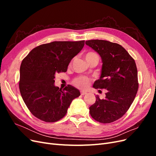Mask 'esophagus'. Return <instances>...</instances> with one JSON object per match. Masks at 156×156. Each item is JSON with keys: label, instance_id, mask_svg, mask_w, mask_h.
Returning a JSON list of instances; mask_svg holds the SVG:
<instances>
[{"label": "esophagus", "instance_id": "34e87169", "mask_svg": "<svg viewBox=\"0 0 156 156\" xmlns=\"http://www.w3.org/2000/svg\"><path fill=\"white\" fill-rule=\"evenodd\" d=\"M87 94V92H84V91H81V95H85V94Z\"/></svg>", "mask_w": 156, "mask_h": 156}]
</instances>
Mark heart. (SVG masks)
<instances>
[{
  "label": "heart",
  "instance_id": "heart-1",
  "mask_svg": "<svg viewBox=\"0 0 156 156\" xmlns=\"http://www.w3.org/2000/svg\"><path fill=\"white\" fill-rule=\"evenodd\" d=\"M84 57H85V59L87 62H89V61H90L93 59H98V55H97V53H95V52L88 51L84 55ZM72 62L73 60L71 61V62L69 63V66L72 65ZM73 83L75 87L80 89H86L88 87L90 83V80L87 77H79L75 78L73 80Z\"/></svg>",
  "mask_w": 156,
  "mask_h": 156
}]
</instances>
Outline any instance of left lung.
I'll return each instance as SVG.
<instances>
[{
    "label": "left lung",
    "instance_id": "left-lung-1",
    "mask_svg": "<svg viewBox=\"0 0 156 156\" xmlns=\"http://www.w3.org/2000/svg\"><path fill=\"white\" fill-rule=\"evenodd\" d=\"M85 44L100 55L102 60L100 79L94 87L106 89L105 99L96 96L89 107L93 119L103 124L120 119L129 109L139 88L137 69L134 59L122 45L102 40L86 41Z\"/></svg>",
    "mask_w": 156,
    "mask_h": 156
}]
</instances>
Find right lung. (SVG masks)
I'll list each match as a JSON object with an SVG mask.
<instances>
[{"mask_svg":"<svg viewBox=\"0 0 156 156\" xmlns=\"http://www.w3.org/2000/svg\"><path fill=\"white\" fill-rule=\"evenodd\" d=\"M84 41H53L33 49L23 60L19 87L27 108L37 119L58 121L66 115L79 90L69 84L55 87L56 73L66 72L70 61L81 51Z\"/></svg>","mask_w":156,"mask_h":156,"instance_id":"add662e5","label":"right lung"}]
</instances>
